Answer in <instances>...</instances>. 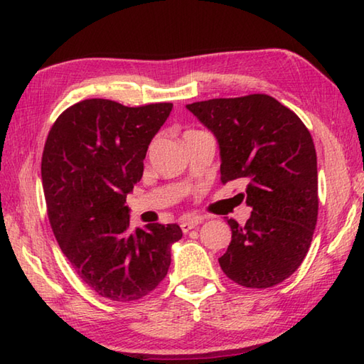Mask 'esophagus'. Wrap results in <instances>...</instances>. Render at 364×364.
I'll return each mask as SVG.
<instances>
[{
    "label": "esophagus",
    "instance_id": "esophagus-1",
    "mask_svg": "<svg viewBox=\"0 0 364 364\" xmlns=\"http://www.w3.org/2000/svg\"><path fill=\"white\" fill-rule=\"evenodd\" d=\"M205 222V218L203 215H191V218H186V219H183V222H181V230H183V233H188L189 230H192V228H196L198 223H203Z\"/></svg>",
    "mask_w": 364,
    "mask_h": 364
}]
</instances>
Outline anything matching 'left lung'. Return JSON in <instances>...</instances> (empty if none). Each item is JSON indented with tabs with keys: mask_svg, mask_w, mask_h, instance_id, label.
I'll return each mask as SVG.
<instances>
[{
	"mask_svg": "<svg viewBox=\"0 0 364 364\" xmlns=\"http://www.w3.org/2000/svg\"><path fill=\"white\" fill-rule=\"evenodd\" d=\"M220 146V181L247 183L252 215L227 219L231 242L219 258L230 280L264 289L291 277L306 257L318 222V161L310 131L266 94L186 106Z\"/></svg>",
	"mask_w": 364,
	"mask_h": 364,
	"instance_id": "left-lung-1",
	"label": "left lung"
}]
</instances>
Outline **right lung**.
<instances>
[{
  "label": "right lung",
  "instance_id": "1",
  "mask_svg": "<svg viewBox=\"0 0 364 364\" xmlns=\"http://www.w3.org/2000/svg\"><path fill=\"white\" fill-rule=\"evenodd\" d=\"M172 103L137 107L90 98L59 115L42 154L50 225L81 280L114 301L145 297L164 280L176 223L129 230L127 194Z\"/></svg>",
  "mask_w": 364,
  "mask_h": 364
}]
</instances>
